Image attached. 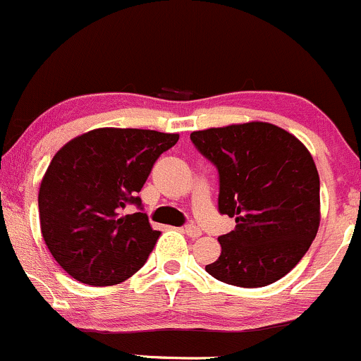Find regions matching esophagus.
<instances>
[{
	"mask_svg": "<svg viewBox=\"0 0 361 361\" xmlns=\"http://www.w3.org/2000/svg\"><path fill=\"white\" fill-rule=\"evenodd\" d=\"M182 231H184V233L191 238H198L200 235H202V230H200L196 224H188V226L182 228Z\"/></svg>",
	"mask_w": 361,
	"mask_h": 361,
	"instance_id": "esophagus-1",
	"label": "esophagus"
}]
</instances>
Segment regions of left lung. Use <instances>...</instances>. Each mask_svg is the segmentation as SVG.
Wrapping results in <instances>:
<instances>
[{
	"instance_id": "1",
	"label": "left lung",
	"mask_w": 361,
	"mask_h": 361,
	"mask_svg": "<svg viewBox=\"0 0 361 361\" xmlns=\"http://www.w3.org/2000/svg\"><path fill=\"white\" fill-rule=\"evenodd\" d=\"M219 172V212L235 217L221 255L205 267L221 283L262 288L295 269L319 228V176L305 145L270 123L192 131Z\"/></svg>"
}]
</instances>
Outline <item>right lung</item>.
Listing matches in <instances>:
<instances>
[{"label": "right lung", "instance_id": "right-lung-1", "mask_svg": "<svg viewBox=\"0 0 361 361\" xmlns=\"http://www.w3.org/2000/svg\"><path fill=\"white\" fill-rule=\"evenodd\" d=\"M177 133L98 128L56 152L38 192L40 226L61 269L89 286H112L144 267L159 238L147 214H124Z\"/></svg>", "mask_w": 361, "mask_h": 361}]
</instances>
